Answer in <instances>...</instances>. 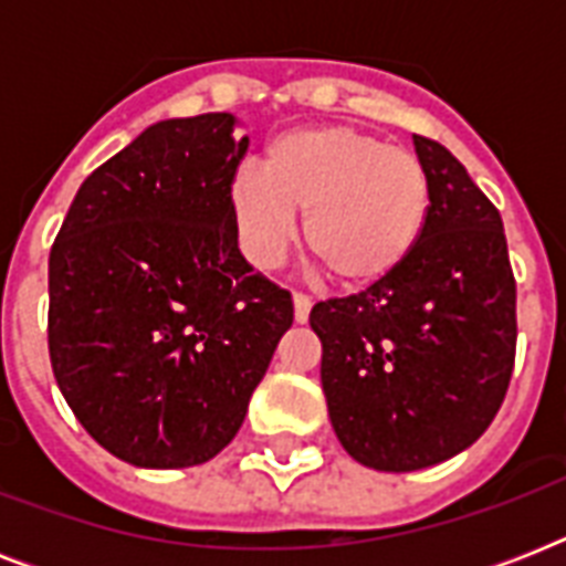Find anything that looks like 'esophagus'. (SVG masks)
<instances>
[{
	"instance_id": "34e87169",
	"label": "esophagus",
	"mask_w": 566,
	"mask_h": 566,
	"mask_svg": "<svg viewBox=\"0 0 566 566\" xmlns=\"http://www.w3.org/2000/svg\"><path fill=\"white\" fill-rule=\"evenodd\" d=\"M308 314H311L308 293H293V317H296V323H308Z\"/></svg>"
}]
</instances>
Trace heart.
<instances>
[{
    "label": "heart",
    "instance_id": "1",
    "mask_svg": "<svg viewBox=\"0 0 566 566\" xmlns=\"http://www.w3.org/2000/svg\"><path fill=\"white\" fill-rule=\"evenodd\" d=\"M229 208L249 261L273 270L296 240L332 282L361 291L387 282L420 247L431 211L426 164L353 126L293 128L273 137L261 172L240 170Z\"/></svg>",
    "mask_w": 566,
    "mask_h": 566
}]
</instances>
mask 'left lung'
Returning a JSON list of instances; mask_svg holds the SVG:
<instances>
[{
  "label": "left lung",
  "mask_w": 566,
  "mask_h": 566,
  "mask_svg": "<svg viewBox=\"0 0 566 566\" xmlns=\"http://www.w3.org/2000/svg\"><path fill=\"white\" fill-rule=\"evenodd\" d=\"M431 181L420 247L387 282L317 302L319 378L355 461L411 473L464 452L509 394L517 282L496 205L464 164L413 135Z\"/></svg>",
  "instance_id": "obj_1"
}]
</instances>
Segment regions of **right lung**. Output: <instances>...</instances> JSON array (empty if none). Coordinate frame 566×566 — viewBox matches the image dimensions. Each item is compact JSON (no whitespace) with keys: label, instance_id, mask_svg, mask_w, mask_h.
Segmentation results:
<instances>
[{"label":"right lung","instance_id":"right-lung-1","mask_svg":"<svg viewBox=\"0 0 566 566\" xmlns=\"http://www.w3.org/2000/svg\"><path fill=\"white\" fill-rule=\"evenodd\" d=\"M231 114L164 119L84 179L49 252V358L87 434L135 467L229 447L293 323L238 249Z\"/></svg>","mask_w":566,"mask_h":566}]
</instances>
